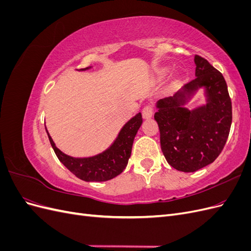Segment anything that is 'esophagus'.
<instances>
[{"label": "esophagus", "instance_id": "34e87169", "mask_svg": "<svg viewBox=\"0 0 251 251\" xmlns=\"http://www.w3.org/2000/svg\"><path fill=\"white\" fill-rule=\"evenodd\" d=\"M153 113H154L153 105L147 104L146 107H144L143 110H142V116H143V118L148 119V118H151V116H153Z\"/></svg>", "mask_w": 251, "mask_h": 251}]
</instances>
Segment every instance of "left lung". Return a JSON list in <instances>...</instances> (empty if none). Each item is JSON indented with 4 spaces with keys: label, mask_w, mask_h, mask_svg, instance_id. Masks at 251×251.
<instances>
[{
    "label": "left lung",
    "mask_w": 251,
    "mask_h": 251,
    "mask_svg": "<svg viewBox=\"0 0 251 251\" xmlns=\"http://www.w3.org/2000/svg\"><path fill=\"white\" fill-rule=\"evenodd\" d=\"M196 78L174 96L158 100L154 118L160 131L162 153L177 171L193 173L214 162L228 138L231 100L222 73L196 55ZM200 87L207 103L188 110L185 104Z\"/></svg>",
    "instance_id": "8db88e82"
}]
</instances>
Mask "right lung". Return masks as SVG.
<instances>
[{
    "mask_svg": "<svg viewBox=\"0 0 251 251\" xmlns=\"http://www.w3.org/2000/svg\"><path fill=\"white\" fill-rule=\"evenodd\" d=\"M90 68H83L78 71H86ZM141 124V113L136 114L123 126L117 138L109 149L100 154L88 158H74L64 154L55 147V143L53 142L47 128L46 132L58 160L73 175L87 182H103L115 178L126 168L128 158L131 157L134 138Z\"/></svg>",
    "mask_w": 251,
    "mask_h": 251,
    "instance_id": "obj_1",
    "label": "right lung"
}]
</instances>
